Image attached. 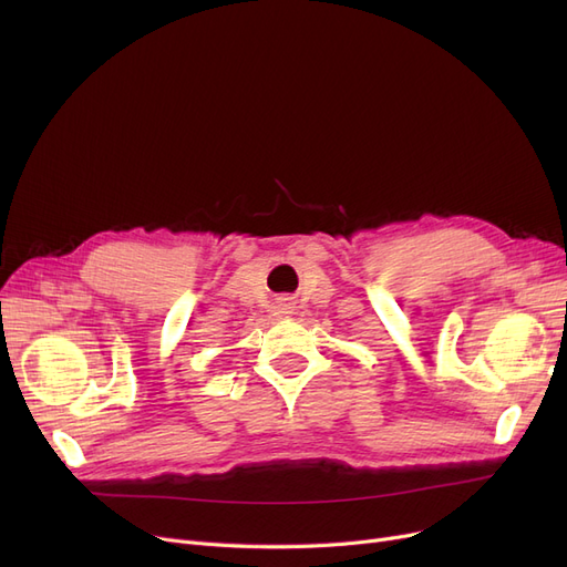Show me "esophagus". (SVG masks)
Segmentation results:
<instances>
[{"label": "esophagus", "mask_w": 567, "mask_h": 567, "mask_svg": "<svg viewBox=\"0 0 567 567\" xmlns=\"http://www.w3.org/2000/svg\"><path fill=\"white\" fill-rule=\"evenodd\" d=\"M291 308H293V306H291V303H289V301H287V299H285V301H280V312H285V315H289V312H291Z\"/></svg>", "instance_id": "esophagus-1"}]
</instances>
